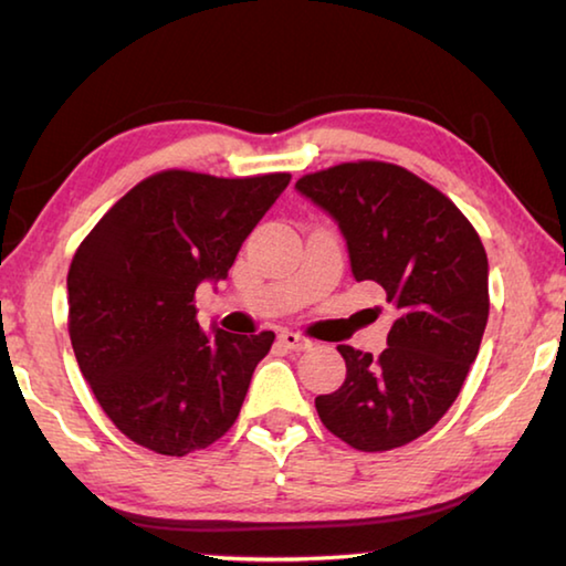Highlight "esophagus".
<instances>
[{
  "label": "esophagus",
  "mask_w": 566,
  "mask_h": 566,
  "mask_svg": "<svg viewBox=\"0 0 566 566\" xmlns=\"http://www.w3.org/2000/svg\"><path fill=\"white\" fill-rule=\"evenodd\" d=\"M280 342H282V347H286L290 352H306V349H312V344H314L310 337H304V334H296V332H282Z\"/></svg>",
  "instance_id": "obj_1"
}]
</instances>
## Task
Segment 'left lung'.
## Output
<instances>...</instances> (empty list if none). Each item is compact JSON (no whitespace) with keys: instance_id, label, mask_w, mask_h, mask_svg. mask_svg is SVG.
Wrapping results in <instances>:
<instances>
[{"instance_id":"obj_1","label":"left lung","mask_w":566,"mask_h":566,"mask_svg":"<svg viewBox=\"0 0 566 566\" xmlns=\"http://www.w3.org/2000/svg\"><path fill=\"white\" fill-rule=\"evenodd\" d=\"M296 189L337 219L354 280L377 282L397 312L379 357L339 344L347 379L314 399L322 424L359 452L415 442L452 407L482 344V239L452 199L389 161H344Z\"/></svg>"}]
</instances>
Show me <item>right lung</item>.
Listing matches in <instances>:
<instances>
[{"mask_svg": "<svg viewBox=\"0 0 566 566\" xmlns=\"http://www.w3.org/2000/svg\"><path fill=\"white\" fill-rule=\"evenodd\" d=\"M292 175L165 169L132 187L74 252L70 339L114 427L185 457L229 432L274 332L205 334L195 292L224 280Z\"/></svg>", "mask_w": 566, "mask_h": 566, "instance_id": "right-lung-1", "label": "right lung"}]
</instances>
